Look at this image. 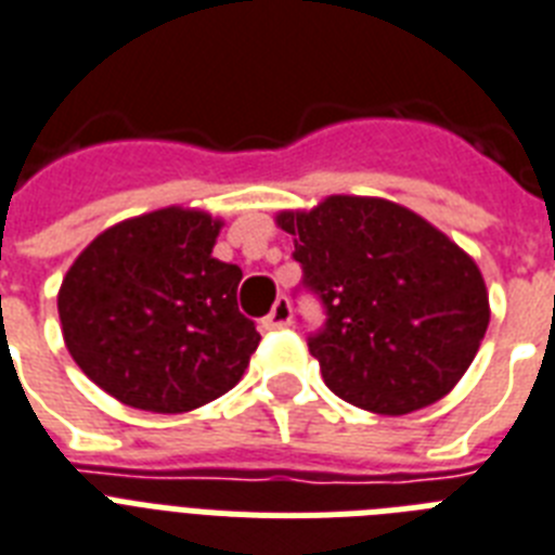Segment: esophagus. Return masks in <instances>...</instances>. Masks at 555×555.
Wrapping results in <instances>:
<instances>
[{
    "mask_svg": "<svg viewBox=\"0 0 555 555\" xmlns=\"http://www.w3.org/2000/svg\"><path fill=\"white\" fill-rule=\"evenodd\" d=\"M291 319H293L291 301H287L285 296H279L276 305H273L268 317L262 319V327L264 331H279V327H287V324H291Z\"/></svg>",
    "mask_w": 555,
    "mask_h": 555,
    "instance_id": "obj_1",
    "label": "esophagus"
}]
</instances>
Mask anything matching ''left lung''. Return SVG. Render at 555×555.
Wrapping results in <instances>:
<instances>
[{
	"mask_svg": "<svg viewBox=\"0 0 555 555\" xmlns=\"http://www.w3.org/2000/svg\"><path fill=\"white\" fill-rule=\"evenodd\" d=\"M276 222L296 236L299 291L324 310L308 348L333 393L385 416L450 393L490 322L485 279L462 247L408 207L364 196Z\"/></svg>",
	"mask_w": 555,
	"mask_h": 555,
	"instance_id": "8db88e82",
	"label": "left lung"
}]
</instances>
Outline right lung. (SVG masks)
Segmentation results:
<instances>
[{"label":"right lung","instance_id":"right-lung-1","mask_svg":"<svg viewBox=\"0 0 555 555\" xmlns=\"http://www.w3.org/2000/svg\"><path fill=\"white\" fill-rule=\"evenodd\" d=\"M222 224L165 207L99 233L59 291L62 336L90 382L130 408L184 413L228 393L259 333L242 268L214 259Z\"/></svg>","mask_w":555,"mask_h":555}]
</instances>
